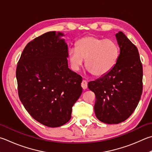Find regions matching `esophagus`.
Segmentation results:
<instances>
[{
    "mask_svg": "<svg viewBox=\"0 0 152 152\" xmlns=\"http://www.w3.org/2000/svg\"><path fill=\"white\" fill-rule=\"evenodd\" d=\"M81 86H82V88H83L84 90L86 89L87 87H88V82L84 80H82V82Z\"/></svg>",
    "mask_w": 152,
    "mask_h": 152,
    "instance_id": "esophagus-1",
    "label": "esophagus"
}]
</instances>
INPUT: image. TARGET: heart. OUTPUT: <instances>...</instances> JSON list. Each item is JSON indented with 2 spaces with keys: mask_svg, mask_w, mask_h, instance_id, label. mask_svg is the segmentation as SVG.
<instances>
[{
  "mask_svg": "<svg viewBox=\"0 0 152 152\" xmlns=\"http://www.w3.org/2000/svg\"><path fill=\"white\" fill-rule=\"evenodd\" d=\"M119 56L117 44L111 39H101L87 36L76 42V48L68 50V58L74 70H78L86 60L85 66L95 76H102L112 70Z\"/></svg>",
  "mask_w": 152,
  "mask_h": 152,
  "instance_id": "b5f03b06",
  "label": "heart"
}]
</instances>
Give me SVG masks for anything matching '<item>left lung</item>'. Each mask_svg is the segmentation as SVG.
I'll use <instances>...</instances> for the list:
<instances>
[{"label": "left lung", "mask_w": 152, "mask_h": 152, "mask_svg": "<svg viewBox=\"0 0 152 152\" xmlns=\"http://www.w3.org/2000/svg\"><path fill=\"white\" fill-rule=\"evenodd\" d=\"M120 54L109 72L88 87L95 94L94 112L104 123L124 122L136 108L142 94L143 69L138 50L122 32L115 34Z\"/></svg>", "instance_id": "8db88e82"}]
</instances>
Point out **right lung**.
<instances>
[{
	"label": "right lung",
	"mask_w": 152,
	"mask_h": 152,
	"mask_svg": "<svg viewBox=\"0 0 152 152\" xmlns=\"http://www.w3.org/2000/svg\"><path fill=\"white\" fill-rule=\"evenodd\" d=\"M62 32L51 31L25 46L16 67L19 98L37 122L55 128L71 118L82 94V77L68 68V45Z\"/></svg>",
	"instance_id": "1"
}]
</instances>
